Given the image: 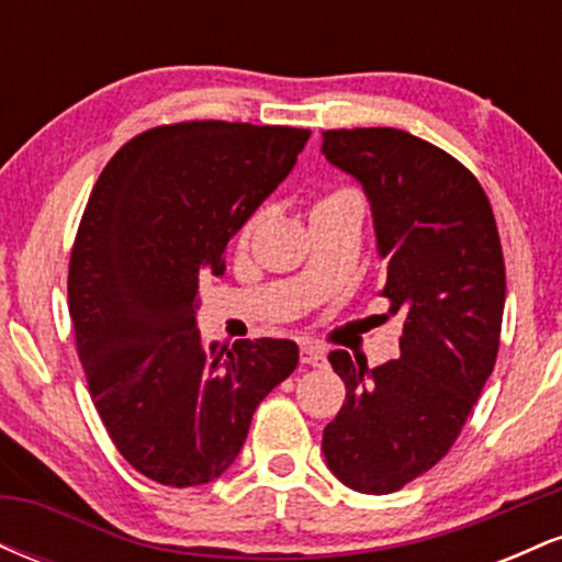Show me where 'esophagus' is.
Segmentation results:
<instances>
[{
  "instance_id": "34e87169",
  "label": "esophagus",
  "mask_w": 562,
  "mask_h": 562,
  "mask_svg": "<svg viewBox=\"0 0 562 562\" xmlns=\"http://www.w3.org/2000/svg\"><path fill=\"white\" fill-rule=\"evenodd\" d=\"M301 362L308 367H325L327 364V353L317 346H301Z\"/></svg>"
}]
</instances>
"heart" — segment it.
Instances as JSON below:
<instances>
[{
	"label": "heart",
	"instance_id": "1",
	"mask_svg": "<svg viewBox=\"0 0 562 562\" xmlns=\"http://www.w3.org/2000/svg\"><path fill=\"white\" fill-rule=\"evenodd\" d=\"M344 203H359V198L353 195V192H348V190L333 192V195H327L325 200H319V203L314 205V211H322V209H333V205H344ZM256 224H259V216H254V218H250L248 224H245V227H243V237H248L250 232H254Z\"/></svg>",
	"mask_w": 562,
	"mask_h": 562
}]
</instances>
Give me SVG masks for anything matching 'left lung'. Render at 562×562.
<instances>
[{"label":"left lung","instance_id":"8db88e82","mask_svg":"<svg viewBox=\"0 0 562 562\" xmlns=\"http://www.w3.org/2000/svg\"><path fill=\"white\" fill-rule=\"evenodd\" d=\"M322 156L362 184L385 263L380 295L404 317L389 364L330 353L346 402L322 454L353 492L391 494L447 454L492 375L505 312L499 232L479 179L402 128H333Z\"/></svg>","mask_w":562,"mask_h":562}]
</instances>
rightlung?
I'll return each instance as SVG.
<instances>
[{
  "label": "right lung",
  "mask_w": 562,
  "mask_h": 562,
  "mask_svg": "<svg viewBox=\"0 0 562 562\" xmlns=\"http://www.w3.org/2000/svg\"><path fill=\"white\" fill-rule=\"evenodd\" d=\"M308 128L190 121L126 142L97 179L68 272L89 393L132 468L203 486L240 454L250 417L299 364L293 340L205 346L200 282L285 182Z\"/></svg>",
  "instance_id": "add662e5"
}]
</instances>
